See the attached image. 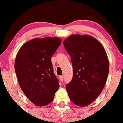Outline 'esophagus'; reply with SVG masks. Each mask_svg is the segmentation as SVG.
<instances>
[{
	"instance_id": "esophagus-1",
	"label": "esophagus",
	"mask_w": 123,
	"mask_h": 123,
	"mask_svg": "<svg viewBox=\"0 0 123 123\" xmlns=\"http://www.w3.org/2000/svg\"><path fill=\"white\" fill-rule=\"evenodd\" d=\"M60 80H61V81H63V80H64V78H63V76H60Z\"/></svg>"
}]
</instances>
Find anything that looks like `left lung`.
I'll return each instance as SVG.
<instances>
[{
	"label": "left lung",
	"mask_w": 123,
	"mask_h": 123,
	"mask_svg": "<svg viewBox=\"0 0 123 123\" xmlns=\"http://www.w3.org/2000/svg\"><path fill=\"white\" fill-rule=\"evenodd\" d=\"M71 57L74 74L66 85L70 100L80 106L94 102L105 87L109 66L102 45L88 35H72L63 42Z\"/></svg>",
	"instance_id": "left-lung-1"
}]
</instances>
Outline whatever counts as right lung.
I'll use <instances>...</instances> for the list:
<instances>
[{
    "mask_svg": "<svg viewBox=\"0 0 123 123\" xmlns=\"http://www.w3.org/2000/svg\"><path fill=\"white\" fill-rule=\"evenodd\" d=\"M61 42L57 37L33 39L21 47L16 56L15 70L21 88L38 106L51 102L59 88L51 57Z\"/></svg>",
    "mask_w": 123,
    "mask_h": 123,
    "instance_id": "obj_1",
    "label": "right lung"
}]
</instances>
